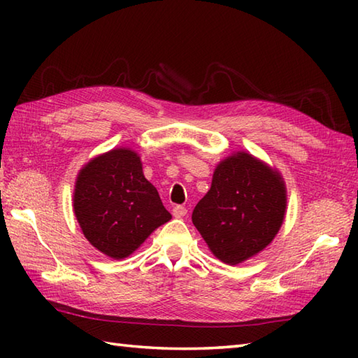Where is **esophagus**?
<instances>
[{
    "mask_svg": "<svg viewBox=\"0 0 358 358\" xmlns=\"http://www.w3.org/2000/svg\"><path fill=\"white\" fill-rule=\"evenodd\" d=\"M172 214H173V217H177V218H183L187 214V209L185 206H175L172 209Z\"/></svg>",
    "mask_w": 358,
    "mask_h": 358,
    "instance_id": "esophagus-1",
    "label": "esophagus"
}]
</instances>
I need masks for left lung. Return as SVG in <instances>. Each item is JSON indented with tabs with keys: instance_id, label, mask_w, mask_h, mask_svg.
Listing matches in <instances>:
<instances>
[{
	"instance_id": "1",
	"label": "left lung",
	"mask_w": 358,
	"mask_h": 358,
	"mask_svg": "<svg viewBox=\"0 0 358 358\" xmlns=\"http://www.w3.org/2000/svg\"><path fill=\"white\" fill-rule=\"evenodd\" d=\"M286 206L281 173L237 150L217 164L210 189L192 212V223L210 252L234 266L271 245L285 222Z\"/></svg>"
}]
</instances>
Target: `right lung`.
<instances>
[{
    "instance_id": "right-lung-1",
    "label": "right lung",
    "mask_w": 358,
    "mask_h": 358,
    "mask_svg": "<svg viewBox=\"0 0 358 358\" xmlns=\"http://www.w3.org/2000/svg\"><path fill=\"white\" fill-rule=\"evenodd\" d=\"M72 201L87 241L113 260L134 254L172 218L144 177L140 155L129 148L89 159L77 175Z\"/></svg>"
}]
</instances>
